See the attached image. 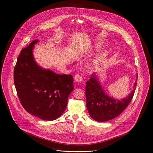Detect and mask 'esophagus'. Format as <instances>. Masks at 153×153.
Returning <instances> with one entry per match:
<instances>
[{"mask_svg": "<svg viewBox=\"0 0 153 153\" xmlns=\"http://www.w3.org/2000/svg\"><path fill=\"white\" fill-rule=\"evenodd\" d=\"M74 79H75V80L76 81V82H83V78H82V77L80 75L78 74L75 76Z\"/></svg>", "mask_w": 153, "mask_h": 153, "instance_id": "esophagus-1", "label": "esophagus"}]
</instances>
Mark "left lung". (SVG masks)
Returning a JSON list of instances; mask_svg holds the SVG:
<instances>
[{
    "label": "left lung",
    "mask_w": 153,
    "mask_h": 153,
    "mask_svg": "<svg viewBox=\"0 0 153 153\" xmlns=\"http://www.w3.org/2000/svg\"><path fill=\"white\" fill-rule=\"evenodd\" d=\"M138 77V75L137 76ZM127 98L117 100L108 97L101 87L95 74L86 82V106L90 117L98 122H105L120 115L128 106L134 95L137 86Z\"/></svg>",
    "instance_id": "left-lung-1"
}]
</instances>
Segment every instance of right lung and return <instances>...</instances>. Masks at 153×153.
I'll return each mask as SVG.
<instances>
[{
  "mask_svg": "<svg viewBox=\"0 0 153 153\" xmlns=\"http://www.w3.org/2000/svg\"><path fill=\"white\" fill-rule=\"evenodd\" d=\"M34 40L21 50L14 68V83L23 107L36 117L53 120L64 113L74 90L73 77L40 68L33 55Z\"/></svg>",
  "mask_w": 153,
  "mask_h": 153,
  "instance_id": "right-lung-1",
  "label": "right lung"
}]
</instances>
